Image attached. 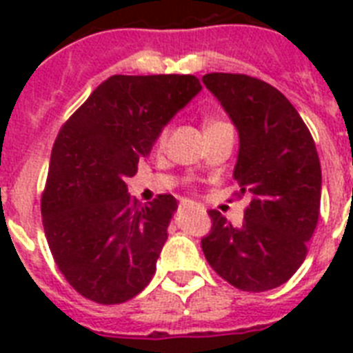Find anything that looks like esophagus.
<instances>
[{"mask_svg": "<svg viewBox=\"0 0 353 353\" xmlns=\"http://www.w3.org/2000/svg\"><path fill=\"white\" fill-rule=\"evenodd\" d=\"M181 205H187V207H190V205H192V201H187V199H185V201H181Z\"/></svg>", "mask_w": 353, "mask_h": 353, "instance_id": "34e87169", "label": "esophagus"}]
</instances>
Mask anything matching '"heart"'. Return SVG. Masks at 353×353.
<instances>
[{"label": "heart", "mask_w": 353, "mask_h": 353, "mask_svg": "<svg viewBox=\"0 0 353 353\" xmlns=\"http://www.w3.org/2000/svg\"><path fill=\"white\" fill-rule=\"evenodd\" d=\"M221 122L223 121H220V119H209V121H207V128H210V126H216V124H221ZM166 137H168V128H161L159 132H157V135H155V146H157V148H161V146H165V143H166Z\"/></svg>", "instance_id": "heart-1"}]
</instances>
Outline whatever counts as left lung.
Segmentation results:
<instances>
[{
  "label": "left lung",
  "mask_w": 353,
  "mask_h": 353,
  "mask_svg": "<svg viewBox=\"0 0 353 353\" xmlns=\"http://www.w3.org/2000/svg\"><path fill=\"white\" fill-rule=\"evenodd\" d=\"M209 88L240 133L234 179L251 194L241 227L209 210L201 240L210 268L241 291H268L295 274L307 254L321 209V163L293 104L268 82L240 73H209Z\"/></svg>",
  "instance_id": "left-lung-1"
}]
</instances>
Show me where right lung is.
Masks as SVG:
<instances>
[{
	"label": "right lung",
	"instance_id": "right-lung-1",
	"mask_svg": "<svg viewBox=\"0 0 353 353\" xmlns=\"http://www.w3.org/2000/svg\"><path fill=\"white\" fill-rule=\"evenodd\" d=\"M199 90L194 74H113L60 128L41 223L60 273L85 299L122 304L154 276L177 201L159 194L137 203L126 179Z\"/></svg>",
	"mask_w": 353,
	"mask_h": 353
}]
</instances>
